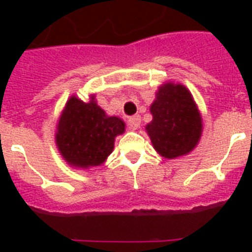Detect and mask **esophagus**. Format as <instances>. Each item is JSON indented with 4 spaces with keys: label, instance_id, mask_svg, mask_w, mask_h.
<instances>
[{
    "label": "esophagus",
    "instance_id": "esophagus-1",
    "mask_svg": "<svg viewBox=\"0 0 252 252\" xmlns=\"http://www.w3.org/2000/svg\"><path fill=\"white\" fill-rule=\"evenodd\" d=\"M141 123V116L140 115H133L128 119V126H129L130 129H137L138 126Z\"/></svg>",
    "mask_w": 252,
    "mask_h": 252
}]
</instances>
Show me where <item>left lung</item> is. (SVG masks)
<instances>
[{
    "mask_svg": "<svg viewBox=\"0 0 252 252\" xmlns=\"http://www.w3.org/2000/svg\"><path fill=\"white\" fill-rule=\"evenodd\" d=\"M150 112L153 122L146 126V130L162 157L171 159L187 154L199 142L201 118L191 93L183 85L159 87Z\"/></svg>",
    "mask_w": 252,
    "mask_h": 252,
    "instance_id": "left-lung-1",
    "label": "left lung"
}]
</instances>
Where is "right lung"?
<instances>
[{"label": "right lung", "instance_id": "1", "mask_svg": "<svg viewBox=\"0 0 252 252\" xmlns=\"http://www.w3.org/2000/svg\"><path fill=\"white\" fill-rule=\"evenodd\" d=\"M124 122L107 116L94 100L69 99L57 126L56 142L65 161L76 167L98 166L114 149L115 137L124 132Z\"/></svg>", "mask_w": 252, "mask_h": 252}]
</instances>
